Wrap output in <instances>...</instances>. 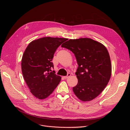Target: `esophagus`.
Instances as JSON below:
<instances>
[{"mask_svg":"<svg viewBox=\"0 0 130 130\" xmlns=\"http://www.w3.org/2000/svg\"><path fill=\"white\" fill-rule=\"evenodd\" d=\"M70 76H71V74L70 73H68V74H67V76H65V77H64V78H65V79H68V78H69L70 77Z\"/></svg>","mask_w":130,"mask_h":130,"instance_id":"esophagus-1","label":"esophagus"}]
</instances>
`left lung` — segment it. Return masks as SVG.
Returning <instances> with one entry per match:
<instances>
[{"label":"left lung","instance_id":"1","mask_svg":"<svg viewBox=\"0 0 130 130\" xmlns=\"http://www.w3.org/2000/svg\"><path fill=\"white\" fill-rule=\"evenodd\" d=\"M61 47L74 53L78 65L76 72L78 82L72 88L73 92L84 102L94 99L106 86L112 74L106 48L90 38L70 39Z\"/></svg>","mask_w":130,"mask_h":130}]
</instances>
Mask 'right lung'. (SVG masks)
I'll return each mask as SVG.
<instances>
[{"label": "right lung", "mask_w": 130, "mask_h": 130, "mask_svg": "<svg viewBox=\"0 0 130 130\" xmlns=\"http://www.w3.org/2000/svg\"><path fill=\"white\" fill-rule=\"evenodd\" d=\"M68 39L44 37L29 43L22 59L24 80L32 95L44 99L50 95L61 81V77L54 71L51 62L57 49Z\"/></svg>", "instance_id": "1"}]
</instances>
